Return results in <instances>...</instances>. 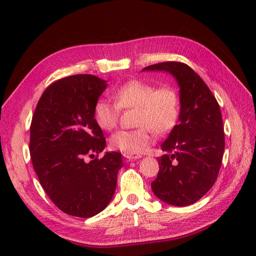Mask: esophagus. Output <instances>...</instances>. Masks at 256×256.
Segmentation results:
<instances>
[{"label":"esophagus","mask_w":256,"mask_h":256,"mask_svg":"<svg viewBox=\"0 0 256 256\" xmlns=\"http://www.w3.org/2000/svg\"><path fill=\"white\" fill-rule=\"evenodd\" d=\"M123 156L128 160H138V158H140V157H142L138 154H133V153H123Z\"/></svg>","instance_id":"34e87169"}]
</instances>
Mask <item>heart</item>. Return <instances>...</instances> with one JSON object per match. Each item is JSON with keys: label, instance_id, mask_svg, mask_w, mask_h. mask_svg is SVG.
I'll return each instance as SVG.
<instances>
[{"label": "heart", "instance_id": "1", "mask_svg": "<svg viewBox=\"0 0 256 256\" xmlns=\"http://www.w3.org/2000/svg\"><path fill=\"white\" fill-rule=\"evenodd\" d=\"M116 103L99 99L94 108L98 125L106 131L116 128L121 110L135 108L136 128L120 130L110 138L111 148L124 153H140L153 143L154 135L170 132L180 110L177 90L172 86H156L143 80L126 81L113 91Z\"/></svg>", "mask_w": 256, "mask_h": 256}]
</instances>
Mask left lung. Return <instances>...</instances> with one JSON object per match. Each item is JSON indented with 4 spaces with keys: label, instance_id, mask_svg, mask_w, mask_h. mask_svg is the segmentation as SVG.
Masks as SVG:
<instances>
[{
    "label": "left lung",
    "instance_id": "obj_1",
    "mask_svg": "<svg viewBox=\"0 0 256 256\" xmlns=\"http://www.w3.org/2000/svg\"><path fill=\"white\" fill-rule=\"evenodd\" d=\"M144 70L172 74L180 86L179 123L174 126L162 150L160 172L152 190L172 206L194 204L214 186L224 152V131L219 103L188 64L164 62Z\"/></svg>",
    "mask_w": 256,
    "mask_h": 256
}]
</instances>
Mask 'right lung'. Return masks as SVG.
Masks as SVG:
<instances>
[{"label": "right lung", "instance_id": "obj_1", "mask_svg": "<svg viewBox=\"0 0 256 256\" xmlns=\"http://www.w3.org/2000/svg\"><path fill=\"white\" fill-rule=\"evenodd\" d=\"M106 86L88 74L59 79L47 86L32 118L30 153L38 180L58 209L79 218L106 208L123 166L118 152L98 158L106 138L94 108Z\"/></svg>", "mask_w": 256, "mask_h": 256}]
</instances>
